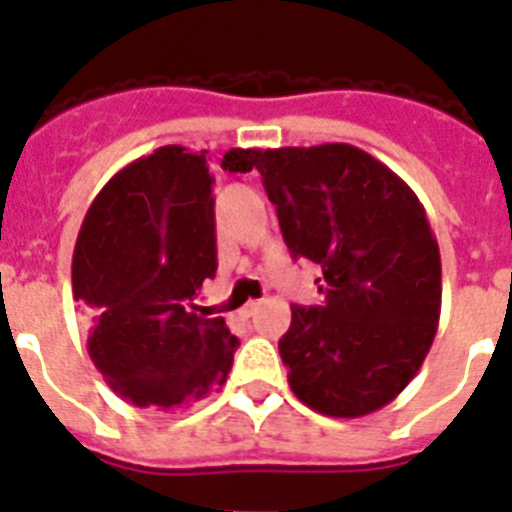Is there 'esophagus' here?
I'll return each instance as SVG.
<instances>
[{
	"mask_svg": "<svg viewBox=\"0 0 512 512\" xmlns=\"http://www.w3.org/2000/svg\"><path fill=\"white\" fill-rule=\"evenodd\" d=\"M259 307H261V301H256V299L248 301V304L243 307V315L245 318H251V315H256V310H259Z\"/></svg>",
	"mask_w": 512,
	"mask_h": 512,
	"instance_id": "1",
	"label": "esophagus"
}]
</instances>
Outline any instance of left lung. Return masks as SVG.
I'll return each instance as SVG.
<instances>
[{"instance_id":"1","label":"left lung","mask_w":512,"mask_h":512,"mask_svg":"<svg viewBox=\"0 0 512 512\" xmlns=\"http://www.w3.org/2000/svg\"><path fill=\"white\" fill-rule=\"evenodd\" d=\"M253 165L293 259L323 269L326 301L293 304L277 342L293 395L336 419L379 411L417 376L441 318V251L422 202L350 144L256 149Z\"/></svg>"}]
</instances>
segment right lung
Wrapping results in <instances>:
<instances>
[{
	"label": "right lung",
	"mask_w": 512,
	"mask_h": 512,
	"mask_svg": "<svg viewBox=\"0 0 512 512\" xmlns=\"http://www.w3.org/2000/svg\"><path fill=\"white\" fill-rule=\"evenodd\" d=\"M208 152L170 144L114 173L95 194L71 259L87 350L120 398L181 411L227 382L237 339L194 299L216 275ZM256 149L224 162L248 173Z\"/></svg>",
	"instance_id": "obj_1"
}]
</instances>
